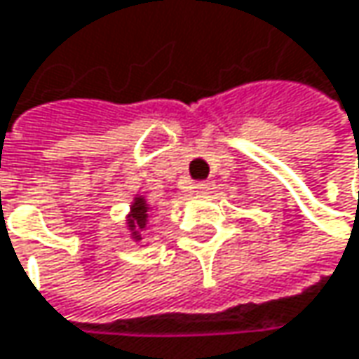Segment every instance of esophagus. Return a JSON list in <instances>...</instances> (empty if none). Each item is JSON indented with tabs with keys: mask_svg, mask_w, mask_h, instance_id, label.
<instances>
[{
	"mask_svg": "<svg viewBox=\"0 0 359 359\" xmlns=\"http://www.w3.org/2000/svg\"><path fill=\"white\" fill-rule=\"evenodd\" d=\"M193 189H195L197 195H210V193L214 191V182H212V180H201V182H197Z\"/></svg>",
	"mask_w": 359,
	"mask_h": 359,
	"instance_id": "obj_1",
	"label": "esophagus"
}]
</instances>
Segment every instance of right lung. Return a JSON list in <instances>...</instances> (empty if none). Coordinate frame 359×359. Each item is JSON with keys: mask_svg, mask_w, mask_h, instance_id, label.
<instances>
[{"mask_svg": "<svg viewBox=\"0 0 359 359\" xmlns=\"http://www.w3.org/2000/svg\"><path fill=\"white\" fill-rule=\"evenodd\" d=\"M147 203L143 197H135V203L130 208V214H128V229L133 231V239H141V231H145V224H147Z\"/></svg>", "mask_w": 359, "mask_h": 359, "instance_id": "right-lung-1", "label": "right lung"}]
</instances>
